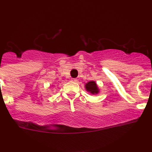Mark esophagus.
I'll return each instance as SVG.
<instances>
[{
	"label": "esophagus",
	"mask_w": 152,
	"mask_h": 152,
	"mask_svg": "<svg viewBox=\"0 0 152 152\" xmlns=\"http://www.w3.org/2000/svg\"><path fill=\"white\" fill-rule=\"evenodd\" d=\"M78 80L76 79V78H71V81L73 82H77Z\"/></svg>",
	"instance_id": "34e87169"
}]
</instances>
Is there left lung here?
<instances>
[{"mask_svg":"<svg viewBox=\"0 0 152 152\" xmlns=\"http://www.w3.org/2000/svg\"><path fill=\"white\" fill-rule=\"evenodd\" d=\"M85 88L88 92H89L90 94H98L99 93V88L98 87V85L96 84L94 81H88V83H86L85 84Z\"/></svg>","mask_w":152,"mask_h":152,"instance_id":"left-lung-1","label":"left lung"}]
</instances>
